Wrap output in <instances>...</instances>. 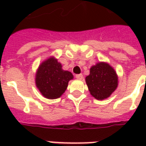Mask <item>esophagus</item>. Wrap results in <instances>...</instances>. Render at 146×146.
I'll list each match as a JSON object with an SVG mask.
<instances>
[{
	"label": "esophagus",
	"instance_id": "esophagus-1",
	"mask_svg": "<svg viewBox=\"0 0 146 146\" xmlns=\"http://www.w3.org/2000/svg\"><path fill=\"white\" fill-rule=\"evenodd\" d=\"M76 79H78V80L83 79V75H82V74H76Z\"/></svg>",
	"mask_w": 146,
	"mask_h": 146
}]
</instances>
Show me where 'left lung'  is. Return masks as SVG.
Wrapping results in <instances>:
<instances>
[{"mask_svg": "<svg viewBox=\"0 0 146 146\" xmlns=\"http://www.w3.org/2000/svg\"><path fill=\"white\" fill-rule=\"evenodd\" d=\"M85 80L91 95L98 100L110 97L118 85L115 70L105 62H99L92 66L90 75Z\"/></svg>", "mask_w": 146, "mask_h": 146, "instance_id": "left-lung-1", "label": "left lung"}]
</instances>
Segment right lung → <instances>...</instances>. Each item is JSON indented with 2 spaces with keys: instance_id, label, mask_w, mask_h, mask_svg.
<instances>
[{
  "instance_id": "right-lung-1",
  "label": "right lung",
  "mask_w": 146,
  "mask_h": 146,
  "mask_svg": "<svg viewBox=\"0 0 146 146\" xmlns=\"http://www.w3.org/2000/svg\"><path fill=\"white\" fill-rule=\"evenodd\" d=\"M73 78V74L62 70L57 59L50 58L39 66L36 75V85L45 98L54 99L63 94L68 83Z\"/></svg>"
}]
</instances>
